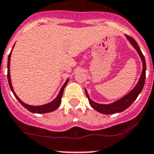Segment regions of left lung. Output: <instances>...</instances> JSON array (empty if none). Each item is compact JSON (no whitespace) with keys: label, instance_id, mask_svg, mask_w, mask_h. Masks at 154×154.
<instances>
[{"label":"left lung","instance_id":"8db88e82","mask_svg":"<svg viewBox=\"0 0 154 154\" xmlns=\"http://www.w3.org/2000/svg\"><path fill=\"white\" fill-rule=\"evenodd\" d=\"M127 40L130 42V44L133 46L136 52L138 53L139 56H140V59H141L142 63H143V69H142L141 75H140V79H139L138 82L136 85V86L133 88V89L129 93L123 96L122 97L119 98L117 101H114V102L110 103V104H100V103H97L95 101H94L93 100L91 99V97H89L88 91H87L86 88H85V93L89 101V104L93 108L94 110L97 112H100L101 114L105 115H111L115 114V113H119V112H123L126 109H128L133 101L136 99V97H138V95L141 93L143 88L144 84H145V79H146V60L145 57L142 53L140 48L139 47L137 42L133 39V38L125 35Z\"/></svg>","mask_w":154,"mask_h":154}]
</instances>
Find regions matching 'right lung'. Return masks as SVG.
<instances>
[{
	"label": "right lung",
	"instance_id": "add662e5",
	"mask_svg": "<svg viewBox=\"0 0 154 154\" xmlns=\"http://www.w3.org/2000/svg\"><path fill=\"white\" fill-rule=\"evenodd\" d=\"M14 46H13V48H14ZM12 49H11L10 54L8 55V84H9V86H10L11 90L12 93L14 94V97H16V99L18 100V101L21 103V105L25 107V109H27V110H29V112H32V113H38V114L48 113V112H53V111H55L57 109H58L59 106H60L61 104V98H62L63 94L64 88H65L66 84H67L68 81H69V79H67V80L66 81V82L64 83V85H63L60 91V92H59L58 95H57V97H56L53 101H52L51 102H49L47 103V104H45V105H28V104H25V102H23V101H21L19 97L17 96V94H16L15 92H14V89H13L12 85H11V74H10V62H11V56Z\"/></svg>",
	"mask_w": 154,
	"mask_h": 154
}]
</instances>
